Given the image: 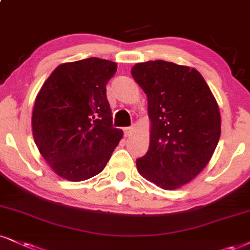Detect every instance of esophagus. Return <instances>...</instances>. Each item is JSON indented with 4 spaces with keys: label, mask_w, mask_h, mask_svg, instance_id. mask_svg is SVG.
Returning <instances> with one entry per match:
<instances>
[{
    "label": "esophagus",
    "mask_w": 250,
    "mask_h": 250,
    "mask_svg": "<svg viewBox=\"0 0 250 250\" xmlns=\"http://www.w3.org/2000/svg\"><path fill=\"white\" fill-rule=\"evenodd\" d=\"M134 132V126H131V127H125L124 128V134L125 137H131Z\"/></svg>",
    "instance_id": "esophagus-1"
}]
</instances>
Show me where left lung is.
Returning <instances> with one entry per match:
<instances>
[{"mask_svg":"<svg viewBox=\"0 0 250 250\" xmlns=\"http://www.w3.org/2000/svg\"><path fill=\"white\" fill-rule=\"evenodd\" d=\"M135 82L147 95L149 147L137 160L141 176L165 190L193 180L220 138L217 101L198 70L163 60L134 64Z\"/></svg>","mask_w":250,"mask_h":250,"instance_id":"obj_1","label":"left lung"}]
</instances>
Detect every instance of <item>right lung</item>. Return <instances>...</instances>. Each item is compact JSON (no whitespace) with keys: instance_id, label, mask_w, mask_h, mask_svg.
Listing matches in <instances>:
<instances>
[{"instance_id":"1","label":"right lung","mask_w":250,"mask_h":250,"mask_svg":"<svg viewBox=\"0 0 250 250\" xmlns=\"http://www.w3.org/2000/svg\"><path fill=\"white\" fill-rule=\"evenodd\" d=\"M117 63L88 58L58 66L36 97L33 139L60 177L80 182L105 168L123 138L112 126L106 83Z\"/></svg>"}]
</instances>
